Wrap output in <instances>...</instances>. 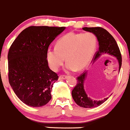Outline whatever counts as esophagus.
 <instances>
[{
    "label": "esophagus",
    "mask_w": 130,
    "mask_h": 130,
    "mask_svg": "<svg viewBox=\"0 0 130 130\" xmlns=\"http://www.w3.org/2000/svg\"><path fill=\"white\" fill-rule=\"evenodd\" d=\"M66 78H67V75H59V79L60 80L65 79Z\"/></svg>",
    "instance_id": "esophagus-1"
}]
</instances>
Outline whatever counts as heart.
<instances>
[{"mask_svg": "<svg viewBox=\"0 0 130 130\" xmlns=\"http://www.w3.org/2000/svg\"><path fill=\"white\" fill-rule=\"evenodd\" d=\"M97 40L93 33H67L57 40L56 47H49L46 52L50 67L57 71L67 62L68 70L81 71L88 66L95 55Z\"/></svg>", "mask_w": 130, "mask_h": 130, "instance_id": "heart-1", "label": "heart"}]
</instances>
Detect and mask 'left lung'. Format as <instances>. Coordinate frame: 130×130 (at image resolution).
I'll return each mask as SVG.
<instances>
[{"instance_id": "left-lung-1", "label": "left lung", "mask_w": 130, "mask_h": 130, "mask_svg": "<svg viewBox=\"0 0 130 130\" xmlns=\"http://www.w3.org/2000/svg\"><path fill=\"white\" fill-rule=\"evenodd\" d=\"M83 29L86 31L91 32L97 37L99 47L98 51L94 55L93 60H96L100 56L104 54L113 55L117 57L119 64V70H121V65H122V56L119 47L112 35L108 31L101 27H95V28L85 27L83 28ZM86 75V71H85L77 77V83L71 92L72 97L76 102V104L79 106L86 108H95L104 103L108 99V97L101 101H95L88 97L84 88V82L85 80Z\"/></svg>"}]
</instances>
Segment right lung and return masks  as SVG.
I'll list each match as a JSON object with an SVG mask.
<instances>
[{
  "label": "right lung",
  "instance_id": "right-lung-1",
  "mask_svg": "<svg viewBox=\"0 0 130 130\" xmlns=\"http://www.w3.org/2000/svg\"><path fill=\"white\" fill-rule=\"evenodd\" d=\"M65 27L29 26L21 32L8 54L9 83L18 98L32 107L44 106L59 76L48 66L46 52Z\"/></svg>",
  "mask_w": 130,
  "mask_h": 130
}]
</instances>
